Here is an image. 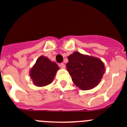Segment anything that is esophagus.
Returning <instances> with one entry per match:
<instances>
[{"label": "esophagus", "instance_id": "obj_1", "mask_svg": "<svg viewBox=\"0 0 127 127\" xmlns=\"http://www.w3.org/2000/svg\"><path fill=\"white\" fill-rule=\"evenodd\" d=\"M60 66L62 69H65L66 68V65L64 63L60 64Z\"/></svg>", "mask_w": 127, "mask_h": 127}]
</instances>
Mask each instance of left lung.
Returning a JSON list of instances; mask_svg holds the SVG:
<instances>
[{"label": "left lung", "mask_w": 127, "mask_h": 127, "mask_svg": "<svg viewBox=\"0 0 127 127\" xmlns=\"http://www.w3.org/2000/svg\"><path fill=\"white\" fill-rule=\"evenodd\" d=\"M67 71L73 83L83 90L97 87L105 72V64L97 57L73 52L68 57Z\"/></svg>", "instance_id": "1"}]
</instances>
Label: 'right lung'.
I'll use <instances>...</instances> for the list:
<instances>
[{
  "label": "right lung",
  "mask_w": 127,
  "mask_h": 127,
  "mask_svg": "<svg viewBox=\"0 0 127 127\" xmlns=\"http://www.w3.org/2000/svg\"><path fill=\"white\" fill-rule=\"evenodd\" d=\"M59 69L55 62L47 57L40 56L30 71V76L34 85L44 87L52 83L57 70Z\"/></svg>",
  "instance_id": "right-lung-1"
}]
</instances>
